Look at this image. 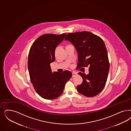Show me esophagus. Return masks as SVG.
Masks as SVG:
<instances>
[{
	"label": "esophagus",
	"mask_w": 131,
	"mask_h": 131,
	"mask_svg": "<svg viewBox=\"0 0 131 131\" xmlns=\"http://www.w3.org/2000/svg\"><path fill=\"white\" fill-rule=\"evenodd\" d=\"M77 74V73L75 72H73L72 73V77H74Z\"/></svg>",
	"instance_id": "34e87169"
}]
</instances>
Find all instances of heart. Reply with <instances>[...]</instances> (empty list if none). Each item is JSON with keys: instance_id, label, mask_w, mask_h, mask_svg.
<instances>
[{"instance_id": "obj_1", "label": "heart", "mask_w": 131, "mask_h": 131, "mask_svg": "<svg viewBox=\"0 0 131 131\" xmlns=\"http://www.w3.org/2000/svg\"><path fill=\"white\" fill-rule=\"evenodd\" d=\"M69 45H67V46H69Z\"/></svg>"}]
</instances>
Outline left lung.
Listing matches in <instances>:
<instances>
[{
    "label": "left lung",
    "instance_id": "obj_1",
    "mask_svg": "<svg viewBox=\"0 0 131 131\" xmlns=\"http://www.w3.org/2000/svg\"><path fill=\"white\" fill-rule=\"evenodd\" d=\"M71 42L78 52L77 69L89 66V73L78 72L83 78L77 86L79 93L88 97H94L106 84L110 64L107 51L103 39L90 32L69 33L65 38Z\"/></svg>",
    "mask_w": 131,
    "mask_h": 131
}]
</instances>
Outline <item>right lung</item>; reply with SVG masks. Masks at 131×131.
<instances>
[{
  "label": "right lung",
  "instance_id": "right-lung-1",
  "mask_svg": "<svg viewBox=\"0 0 131 131\" xmlns=\"http://www.w3.org/2000/svg\"><path fill=\"white\" fill-rule=\"evenodd\" d=\"M66 34L40 36L29 52L27 65L30 81L36 92L45 99H54L61 95L65 84L72 76V72L67 70L52 72L50 67V63L55 60L56 48Z\"/></svg>",
  "mask_w": 131,
  "mask_h": 131
}]
</instances>
